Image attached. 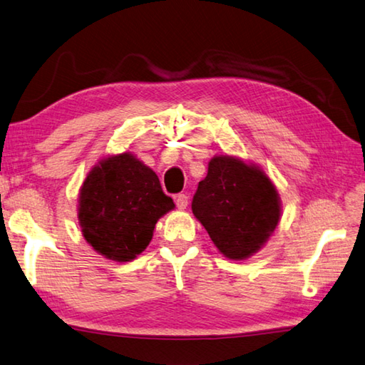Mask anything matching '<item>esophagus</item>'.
Returning a JSON list of instances; mask_svg holds the SVG:
<instances>
[{"label": "esophagus", "instance_id": "34e87169", "mask_svg": "<svg viewBox=\"0 0 365 365\" xmlns=\"http://www.w3.org/2000/svg\"><path fill=\"white\" fill-rule=\"evenodd\" d=\"M175 203L180 210H185L189 205V197L185 194H178V195H175Z\"/></svg>", "mask_w": 365, "mask_h": 365}]
</instances>
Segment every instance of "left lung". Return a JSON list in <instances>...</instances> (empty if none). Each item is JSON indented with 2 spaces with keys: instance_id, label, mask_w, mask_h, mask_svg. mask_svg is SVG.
Here are the masks:
<instances>
[{
  "instance_id": "obj_1",
  "label": "left lung",
  "mask_w": 365,
  "mask_h": 365,
  "mask_svg": "<svg viewBox=\"0 0 365 365\" xmlns=\"http://www.w3.org/2000/svg\"><path fill=\"white\" fill-rule=\"evenodd\" d=\"M192 212L225 257L256 254L277 229L281 202L264 170L238 157L215 155L198 182Z\"/></svg>"
}]
</instances>
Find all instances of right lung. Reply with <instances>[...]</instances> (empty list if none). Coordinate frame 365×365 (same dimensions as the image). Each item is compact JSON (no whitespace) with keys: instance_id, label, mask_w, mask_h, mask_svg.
<instances>
[{"instance_id":"1","label":"right lung","mask_w":365,"mask_h":365,"mask_svg":"<svg viewBox=\"0 0 365 365\" xmlns=\"http://www.w3.org/2000/svg\"><path fill=\"white\" fill-rule=\"evenodd\" d=\"M175 208L159 178L133 154L108 155L88 171L78 200L86 242L115 262L146 250L159 219Z\"/></svg>"}]
</instances>
